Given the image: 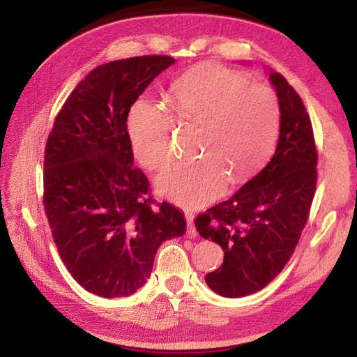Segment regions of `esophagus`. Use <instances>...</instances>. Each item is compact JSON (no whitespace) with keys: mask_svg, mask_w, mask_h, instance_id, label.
Returning <instances> with one entry per match:
<instances>
[{"mask_svg":"<svg viewBox=\"0 0 357 357\" xmlns=\"http://www.w3.org/2000/svg\"><path fill=\"white\" fill-rule=\"evenodd\" d=\"M185 215H186V222H188V236L189 238H195L198 232L195 229V225H193V214H192V211H186Z\"/></svg>","mask_w":357,"mask_h":357,"instance_id":"34e87169","label":"esophagus"}]
</instances>
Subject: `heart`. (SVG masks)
Instances as JSON below:
<instances>
[{
	"label": "heart",
	"mask_w": 357,
	"mask_h": 357,
	"mask_svg": "<svg viewBox=\"0 0 357 357\" xmlns=\"http://www.w3.org/2000/svg\"><path fill=\"white\" fill-rule=\"evenodd\" d=\"M169 109L180 123H199L195 160L178 162L156 180L162 197L185 208L218 198L231 183H241L262 165L280 125L275 92L247 74L204 62L183 73L169 88ZM128 138L146 169H160L172 158L174 123L147 96L129 109Z\"/></svg>",
	"instance_id": "b5f03b06"
}]
</instances>
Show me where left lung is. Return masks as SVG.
<instances>
[{"mask_svg": "<svg viewBox=\"0 0 357 357\" xmlns=\"http://www.w3.org/2000/svg\"><path fill=\"white\" fill-rule=\"evenodd\" d=\"M280 104V131L266 165L228 201L201 213L195 228L225 252L205 275L226 298L264 289L283 271L307 225L317 185V147L304 102L280 73L271 71Z\"/></svg>", "mask_w": 357, "mask_h": 357, "instance_id": "obj_1", "label": "left lung"}]
</instances>
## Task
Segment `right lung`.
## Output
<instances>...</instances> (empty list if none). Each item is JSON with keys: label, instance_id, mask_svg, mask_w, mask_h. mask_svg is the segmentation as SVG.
Returning a JSON list of instances; mask_svg holds the SVG:
<instances>
[{"label": "right lung", "instance_id": "1", "mask_svg": "<svg viewBox=\"0 0 357 357\" xmlns=\"http://www.w3.org/2000/svg\"><path fill=\"white\" fill-rule=\"evenodd\" d=\"M165 55L134 56L93 68L61 107L45 150L43 205L68 273L102 298L146 284L158 248L186 232L174 205L156 202L132 165L126 121Z\"/></svg>", "mask_w": 357, "mask_h": 357}]
</instances>
